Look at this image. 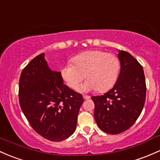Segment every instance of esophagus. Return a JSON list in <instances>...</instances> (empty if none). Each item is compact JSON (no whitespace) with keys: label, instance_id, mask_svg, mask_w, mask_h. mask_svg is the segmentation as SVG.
Returning a JSON list of instances; mask_svg holds the SVG:
<instances>
[{"label":"esophagus","instance_id":"esophagus-1","mask_svg":"<svg viewBox=\"0 0 160 160\" xmlns=\"http://www.w3.org/2000/svg\"><path fill=\"white\" fill-rule=\"evenodd\" d=\"M90 96H88V95H83V98L85 99V100H88V99L90 98Z\"/></svg>","mask_w":160,"mask_h":160}]
</instances>
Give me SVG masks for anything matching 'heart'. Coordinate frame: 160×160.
<instances>
[{
	"label": "heart",
	"instance_id": "1",
	"mask_svg": "<svg viewBox=\"0 0 160 160\" xmlns=\"http://www.w3.org/2000/svg\"><path fill=\"white\" fill-rule=\"evenodd\" d=\"M72 63L65 65L61 76L70 88L75 89L86 77L80 88L82 92L96 90L104 92L111 89L118 80L120 61L113 53L88 50L72 58Z\"/></svg>",
	"mask_w": 160,
	"mask_h": 160
}]
</instances>
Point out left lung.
<instances>
[{"label":"left lung","instance_id":"1","mask_svg":"<svg viewBox=\"0 0 160 160\" xmlns=\"http://www.w3.org/2000/svg\"><path fill=\"white\" fill-rule=\"evenodd\" d=\"M121 72L114 86L101 96H93L94 119L101 130L118 134L135 123L143 108L146 81L142 66L126 51H119Z\"/></svg>","mask_w":160,"mask_h":160}]
</instances>
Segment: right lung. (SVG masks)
I'll return each instance as SVG.
<instances>
[{
  "label": "right lung",
  "mask_w": 160,
  "mask_h": 160,
  "mask_svg": "<svg viewBox=\"0 0 160 160\" xmlns=\"http://www.w3.org/2000/svg\"><path fill=\"white\" fill-rule=\"evenodd\" d=\"M19 101L33 130L47 140L59 142L75 132L83 98L64 85L61 72L51 70L41 53L22 71Z\"/></svg>",
  "instance_id": "1"
}]
</instances>
